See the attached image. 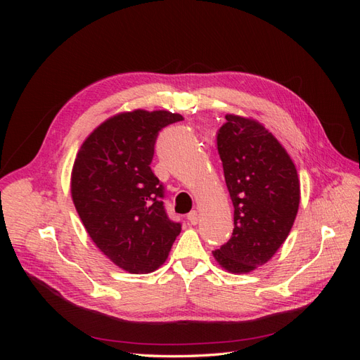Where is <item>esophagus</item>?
<instances>
[{"label":"esophagus","instance_id":"34e87169","mask_svg":"<svg viewBox=\"0 0 360 360\" xmlns=\"http://www.w3.org/2000/svg\"><path fill=\"white\" fill-rule=\"evenodd\" d=\"M188 221L192 224V225H197L198 221H200V214L197 210H192L189 214H188Z\"/></svg>","mask_w":360,"mask_h":360}]
</instances>
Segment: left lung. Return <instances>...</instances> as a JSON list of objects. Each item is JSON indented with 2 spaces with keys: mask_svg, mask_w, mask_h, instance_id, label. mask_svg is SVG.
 I'll return each instance as SVG.
<instances>
[{
  "mask_svg": "<svg viewBox=\"0 0 360 360\" xmlns=\"http://www.w3.org/2000/svg\"><path fill=\"white\" fill-rule=\"evenodd\" d=\"M225 118L216 144L234 205V230L213 257L231 274H248L285 242L299 210L300 183L285 148L263 124L233 114Z\"/></svg>",
  "mask_w": 360,
  "mask_h": 360,
  "instance_id": "1",
  "label": "left lung"
}]
</instances>
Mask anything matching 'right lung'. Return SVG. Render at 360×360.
Segmentation results:
<instances>
[{
  "label": "right lung",
  "instance_id": "1",
  "mask_svg": "<svg viewBox=\"0 0 360 360\" xmlns=\"http://www.w3.org/2000/svg\"><path fill=\"white\" fill-rule=\"evenodd\" d=\"M169 111L122 112L84 141L72 169V200L94 245L129 274L165 263L181 224L163 205L165 189L151 171L160 130L181 122Z\"/></svg>",
  "mask_w": 360,
  "mask_h": 360
}]
</instances>
